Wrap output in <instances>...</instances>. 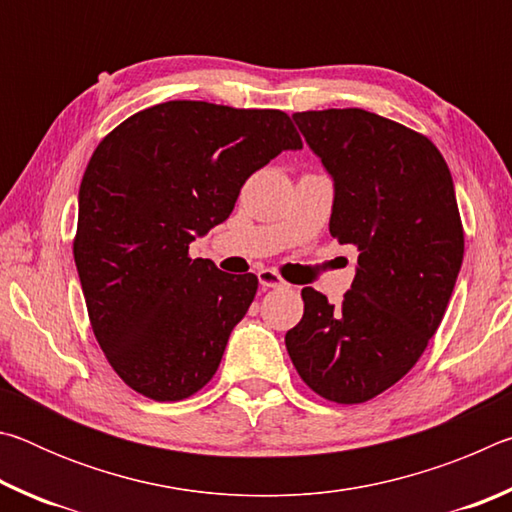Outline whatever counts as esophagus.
Here are the masks:
<instances>
[{"label": "esophagus", "mask_w": 512, "mask_h": 512, "mask_svg": "<svg viewBox=\"0 0 512 512\" xmlns=\"http://www.w3.org/2000/svg\"><path fill=\"white\" fill-rule=\"evenodd\" d=\"M257 280H259V284H262V289L284 287V280L273 271V268H262V271L257 273Z\"/></svg>", "instance_id": "obj_1"}]
</instances>
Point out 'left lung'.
<instances>
[{
    "mask_svg": "<svg viewBox=\"0 0 512 512\" xmlns=\"http://www.w3.org/2000/svg\"><path fill=\"white\" fill-rule=\"evenodd\" d=\"M332 176L329 232L359 250L341 305L302 289L305 314L284 336L311 391L361 404L409 372L445 316L463 264L452 173L427 137L361 108L296 112Z\"/></svg>",
    "mask_w": 512,
    "mask_h": 512,
    "instance_id": "8db88e82",
    "label": "left lung"
}]
</instances>
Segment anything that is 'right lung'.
<instances>
[{"mask_svg": "<svg viewBox=\"0 0 512 512\" xmlns=\"http://www.w3.org/2000/svg\"><path fill=\"white\" fill-rule=\"evenodd\" d=\"M302 149L282 110L167 101L135 112L92 153L74 262L103 354L133 391L178 402L214 377L257 293L189 244L228 219L257 169Z\"/></svg>", "mask_w": 512, "mask_h": 512, "instance_id": "add662e5", "label": "right lung"}]
</instances>
